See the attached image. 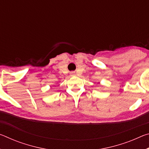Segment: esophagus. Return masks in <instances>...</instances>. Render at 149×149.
Returning a JSON list of instances; mask_svg holds the SVG:
<instances>
[{"mask_svg":"<svg viewBox=\"0 0 149 149\" xmlns=\"http://www.w3.org/2000/svg\"><path fill=\"white\" fill-rule=\"evenodd\" d=\"M75 75V73L74 72H70V75H71V76H74Z\"/></svg>","mask_w":149,"mask_h":149,"instance_id":"obj_1","label":"esophagus"}]
</instances>
